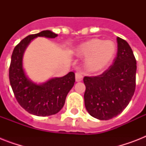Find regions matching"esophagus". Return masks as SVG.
<instances>
[{
    "instance_id": "1",
    "label": "esophagus",
    "mask_w": 146,
    "mask_h": 146,
    "mask_svg": "<svg viewBox=\"0 0 146 146\" xmlns=\"http://www.w3.org/2000/svg\"><path fill=\"white\" fill-rule=\"evenodd\" d=\"M75 76L76 81V82H80V81H82V78H83V76H82V73H80V72H76Z\"/></svg>"
}]
</instances>
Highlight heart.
<instances>
[{
	"label": "heart",
	"instance_id": "b5f03b06",
	"mask_svg": "<svg viewBox=\"0 0 146 146\" xmlns=\"http://www.w3.org/2000/svg\"><path fill=\"white\" fill-rule=\"evenodd\" d=\"M80 57H86L85 67L89 72H98L105 68L113 60L116 45L112 41L92 38L82 43L76 49Z\"/></svg>",
	"mask_w": 146,
	"mask_h": 146
}]
</instances>
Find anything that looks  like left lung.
I'll return each mask as SVG.
<instances>
[{
    "label": "left lung",
    "mask_w": 146,
    "mask_h": 146,
    "mask_svg": "<svg viewBox=\"0 0 146 146\" xmlns=\"http://www.w3.org/2000/svg\"><path fill=\"white\" fill-rule=\"evenodd\" d=\"M117 52L113 64L97 76H85V106L93 117L107 120L122 112L136 89V60L125 40L117 38Z\"/></svg>",
    "instance_id": "left-lung-1"
}]
</instances>
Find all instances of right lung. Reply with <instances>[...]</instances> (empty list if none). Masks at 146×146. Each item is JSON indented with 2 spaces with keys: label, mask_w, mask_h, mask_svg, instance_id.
Here are the masks:
<instances>
[{
  "label": "right lung",
  "mask_w": 146,
  "mask_h": 146,
  "mask_svg": "<svg viewBox=\"0 0 146 146\" xmlns=\"http://www.w3.org/2000/svg\"><path fill=\"white\" fill-rule=\"evenodd\" d=\"M38 36L54 38L57 35L44 30L22 40L13 51L9 79L20 106L29 113L45 117L58 113L64 107L66 96L75 82V73L70 72L63 77L53 78L40 85L29 80L23 67V56L31 41Z\"/></svg>",
  "instance_id": "1"
}]
</instances>
